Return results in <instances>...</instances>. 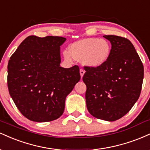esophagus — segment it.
Returning <instances> with one entry per match:
<instances>
[{"label":"esophagus","mask_w":150,"mask_h":150,"mask_svg":"<svg viewBox=\"0 0 150 150\" xmlns=\"http://www.w3.org/2000/svg\"><path fill=\"white\" fill-rule=\"evenodd\" d=\"M85 70H82V69H80V76H81V78H82V77H83L84 74H85Z\"/></svg>","instance_id":"34e87169"}]
</instances>
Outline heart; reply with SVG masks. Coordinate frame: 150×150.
<instances>
[{
	"instance_id": "obj_1",
	"label": "heart",
	"mask_w": 150,
	"mask_h": 150,
	"mask_svg": "<svg viewBox=\"0 0 150 150\" xmlns=\"http://www.w3.org/2000/svg\"><path fill=\"white\" fill-rule=\"evenodd\" d=\"M111 52L108 41L99 38H86L73 43L69 51L63 52L68 62L73 59L82 60L84 65L91 68H97L107 62Z\"/></svg>"
}]
</instances>
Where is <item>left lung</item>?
I'll return each instance as SVG.
<instances>
[{"instance_id":"1","label":"left lung","mask_w":150,"mask_h":150,"mask_svg":"<svg viewBox=\"0 0 150 150\" xmlns=\"http://www.w3.org/2000/svg\"><path fill=\"white\" fill-rule=\"evenodd\" d=\"M111 44L108 60L97 68L85 67L86 104L95 118L114 121L125 116L140 97L144 67L128 39L104 35Z\"/></svg>"}]
</instances>
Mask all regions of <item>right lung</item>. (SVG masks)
I'll return each mask as SVG.
<instances>
[{
  "label": "right lung",
  "instance_id": "right-lung-1",
  "mask_svg": "<svg viewBox=\"0 0 150 150\" xmlns=\"http://www.w3.org/2000/svg\"><path fill=\"white\" fill-rule=\"evenodd\" d=\"M61 37L29 36L12 55L8 65L10 97L24 116L47 122L61 116L66 97L80 80L77 65L61 64Z\"/></svg>",
  "mask_w": 150,
  "mask_h": 150
}]
</instances>
